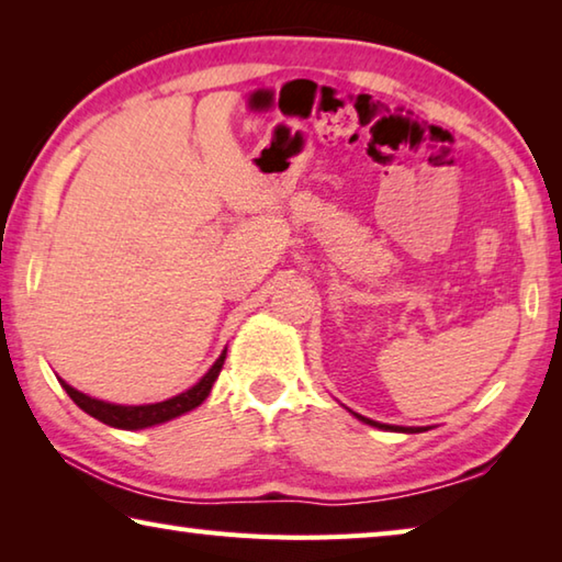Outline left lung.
<instances>
[{
    "instance_id": "8db88e82",
    "label": "left lung",
    "mask_w": 562,
    "mask_h": 562,
    "mask_svg": "<svg viewBox=\"0 0 562 562\" xmlns=\"http://www.w3.org/2000/svg\"><path fill=\"white\" fill-rule=\"evenodd\" d=\"M359 416V414H357ZM361 422H367L369 426H376V429H392V431H406V434H416V431H424V429H408V426H389V424H379V422H372V418H364V416H359Z\"/></svg>"
}]
</instances>
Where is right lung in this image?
I'll list each match as a JSON object with an SVG mask.
<instances>
[{
  "instance_id": "right-lung-1",
  "label": "right lung",
  "mask_w": 562,
  "mask_h": 562,
  "mask_svg": "<svg viewBox=\"0 0 562 562\" xmlns=\"http://www.w3.org/2000/svg\"><path fill=\"white\" fill-rule=\"evenodd\" d=\"M223 361H225V351L221 357H217L215 364L211 367V372H207L201 382L195 386H190L188 392L178 394L173 398H168V402H160V404H146V406H121V404H109V402H101V398H91L87 394L76 392L74 386H69L66 382H61V386L66 389V394L74 398V404L83 408L89 416L99 418V422L109 424V426H116V429H146V426H154V424H164L170 422V418H176L180 414L190 412V408L201 406L207 394H211V389L215 384L217 374H221L223 369Z\"/></svg>"
}]
</instances>
